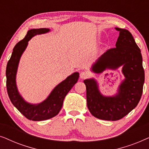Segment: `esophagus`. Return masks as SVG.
Returning a JSON list of instances; mask_svg holds the SVG:
<instances>
[{
    "instance_id": "1",
    "label": "esophagus",
    "mask_w": 149,
    "mask_h": 149,
    "mask_svg": "<svg viewBox=\"0 0 149 149\" xmlns=\"http://www.w3.org/2000/svg\"><path fill=\"white\" fill-rule=\"evenodd\" d=\"M89 76V74L87 72H81V74H80V77L81 79H86Z\"/></svg>"
}]
</instances>
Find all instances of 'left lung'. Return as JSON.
<instances>
[{
    "instance_id": "left-lung-1",
    "label": "left lung",
    "mask_w": 149,
    "mask_h": 149,
    "mask_svg": "<svg viewBox=\"0 0 149 149\" xmlns=\"http://www.w3.org/2000/svg\"><path fill=\"white\" fill-rule=\"evenodd\" d=\"M115 29L119 32L116 47L102 55L91 70L95 73H101L107 68L123 66L122 72L125 79L119 85L118 93L113 96H105L100 93L94 79L84 80L89 112L97 119L107 121L122 119L138 105L144 83L141 51L127 30Z\"/></svg>"
}]
</instances>
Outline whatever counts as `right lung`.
Returning <instances> with one entry per match:
<instances>
[{
	"instance_id": "right-lung-1",
	"label": "right lung",
	"mask_w": 149,
	"mask_h": 149,
	"mask_svg": "<svg viewBox=\"0 0 149 149\" xmlns=\"http://www.w3.org/2000/svg\"><path fill=\"white\" fill-rule=\"evenodd\" d=\"M50 30L48 28L28 30L25 38L17 42L13 48L6 68L7 89L10 100L22 115L32 121H43L58 115L62 109L65 96L77 82L79 77V72H74L59 83L46 100L36 104L26 102L19 94L16 85L15 79L20 58L27 47L28 41L34 36L47 33Z\"/></svg>"
}]
</instances>
